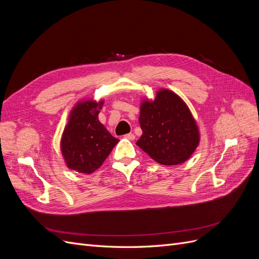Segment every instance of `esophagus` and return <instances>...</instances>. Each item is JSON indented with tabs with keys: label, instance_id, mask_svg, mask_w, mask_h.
<instances>
[{
	"label": "esophagus",
	"instance_id": "esophagus-1",
	"mask_svg": "<svg viewBox=\"0 0 259 259\" xmlns=\"http://www.w3.org/2000/svg\"><path fill=\"white\" fill-rule=\"evenodd\" d=\"M124 137L126 138V139H128V140H134V139H135V135L132 134V133H130V134L124 135Z\"/></svg>",
	"mask_w": 259,
	"mask_h": 259
}]
</instances>
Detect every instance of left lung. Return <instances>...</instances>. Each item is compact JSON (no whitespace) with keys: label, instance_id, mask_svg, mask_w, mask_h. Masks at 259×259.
<instances>
[{"label":"left lung","instance_id":"8db88e82","mask_svg":"<svg viewBox=\"0 0 259 259\" xmlns=\"http://www.w3.org/2000/svg\"><path fill=\"white\" fill-rule=\"evenodd\" d=\"M139 123L143 135L136 145L163 165L184 163L199 145V128L189 108L171 91L161 90L153 101L144 100Z\"/></svg>","mask_w":259,"mask_h":259}]
</instances>
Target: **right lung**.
Wrapping results in <instances>:
<instances>
[{"label": "right lung", "instance_id": "obj_1", "mask_svg": "<svg viewBox=\"0 0 259 259\" xmlns=\"http://www.w3.org/2000/svg\"><path fill=\"white\" fill-rule=\"evenodd\" d=\"M103 105V100L81 101L70 113L60 143L61 153L70 169L82 174L93 173L119 143L98 120Z\"/></svg>", "mask_w": 259, "mask_h": 259}]
</instances>
